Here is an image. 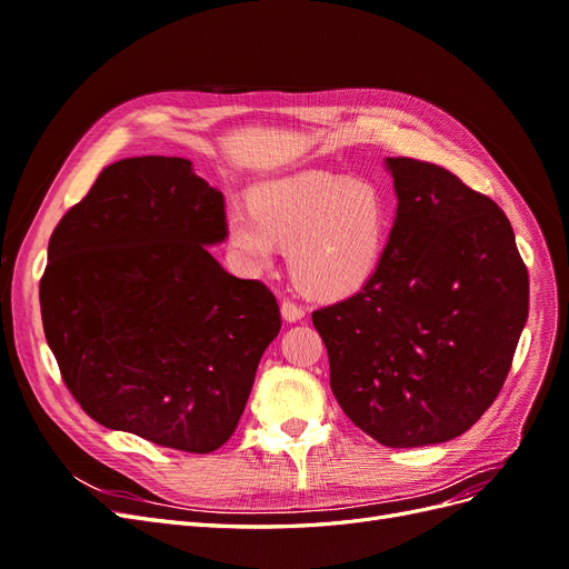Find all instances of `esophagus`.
I'll return each instance as SVG.
<instances>
[{"mask_svg":"<svg viewBox=\"0 0 569 569\" xmlns=\"http://www.w3.org/2000/svg\"><path fill=\"white\" fill-rule=\"evenodd\" d=\"M280 313H282V318H284L287 322H297V320L303 318V308L297 306L295 301H282Z\"/></svg>","mask_w":569,"mask_h":569,"instance_id":"34e87169","label":"esophagus"}]
</instances>
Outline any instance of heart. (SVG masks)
<instances>
[{"label":"heart","mask_w":569,"mask_h":569,"mask_svg":"<svg viewBox=\"0 0 569 569\" xmlns=\"http://www.w3.org/2000/svg\"><path fill=\"white\" fill-rule=\"evenodd\" d=\"M393 211L380 189L330 173H301L268 184L253 209L230 213L234 249L256 268L289 247V270L308 297H353L380 270Z\"/></svg>","instance_id":"b5f03b06"}]
</instances>
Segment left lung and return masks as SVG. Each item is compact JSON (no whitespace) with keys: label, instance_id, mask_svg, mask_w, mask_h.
I'll use <instances>...</instances> for the list:
<instances>
[{"label":"left lung","instance_id":"obj_1","mask_svg":"<svg viewBox=\"0 0 569 569\" xmlns=\"http://www.w3.org/2000/svg\"><path fill=\"white\" fill-rule=\"evenodd\" d=\"M399 211L375 278L313 311L330 387L389 449L449 441L503 389L529 313L510 220L451 170L387 159Z\"/></svg>","mask_w":569,"mask_h":569}]
</instances>
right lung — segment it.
I'll use <instances>...</instances> for the list:
<instances>
[{"label":"right lung","instance_id":"add662e5","mask_svg":"<svg viewBox=\"0 0 569 569\" xmlns=\"http://www.w3.org/2000/svg\"><path fill=\"white\" fill-rule=\"evenodd\" d=\"M226 201L178 157L101 170L49 237L44 337L88 416L151 443L211 453L242 418L280 308L226 272Z\"/></svg>","mask_w":569,"mask_h":569}]
</instances>
